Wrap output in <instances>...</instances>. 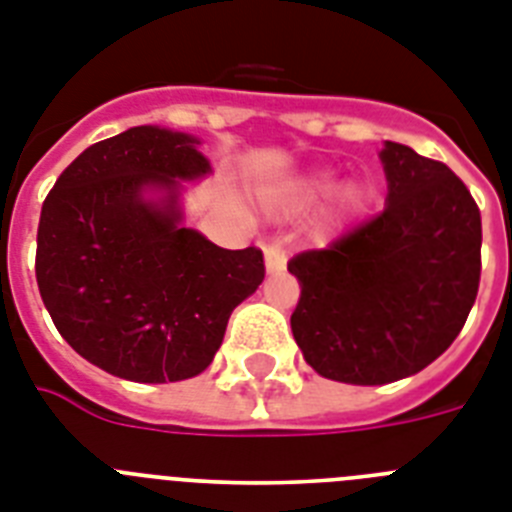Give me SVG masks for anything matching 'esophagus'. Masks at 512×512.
I'll return each mask as SVG.
<instances>
[{
    "instance_id": "34e87169",
    "label": "esophagus",
    "mask_w": 512,
    "mask_h": 512,
    "mask_svg": "<svg viewBox=\"0 0 512 512\" xmlns=\"http://www.w3.org/2000/svg\"><path fill=\"white\" fill-rule=\"evenodd\" d=\"M265 268H268V273L286 268V252H283L281 242H270L265 247Z\"/></svg>"
}]
</instances>
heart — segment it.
<instances>
[{"label":"heart","instance_id":"obj_1","mask_svg":"<svg viewBox=\"0 0 512 512\" xmlns=\"http://www.w3.org/2000/svg\"><path fill=\"white\" fill-rule=\"evenodd\" d=\"M338 187V179L333 174H317L312 176L309 182H304L302 187V200H315V197H322V195H330V192L336 190ZM343 205L346 208H359L362 205V195H359V190H349L346 192V197H343Z\"/></svg>","mask_w":512,"mask_h":512}]
</instances>
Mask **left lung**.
<instances>
[{
	"label": "left lung",
	"mask_w": 512,
	"mask_h": 512,
	"mask_svg": "<svg viewBox=\"0 0 512 512\" xmlns=\"http://www.w3.org/2000/svg\"><path fill=\"white\" fill-rule=\"evenodd\" d=\"M388 203L322 249L289 260L291 330L322 377L385 385L422 372L466 325L482 276V213L442 161L380 153Z\"/></svg>",
	"instance_id": "8db88e82"
}]
</instances>
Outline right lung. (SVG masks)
<instances>
[{
    "instance_id": "right-lung-1",
    "label": "right lung",
    "mask_w": 512,
    "mask_h": 512,
    "mask_svg": "<svg viewBox=\"0 0 512 512\" xmlns=\"http://www.w3.org/2000/svg\"><path fill=\"white\" fill-rule=\"evenodd\" d=\"M200 140L132 127L83 150L46 195L36 281L77 354L132 382L200 375L229 317L263 283L257 247L223 249L179 226L176 179L210 166ZM167 192L161 206L142 190Z\"/></svg>"
}]
</instances>
